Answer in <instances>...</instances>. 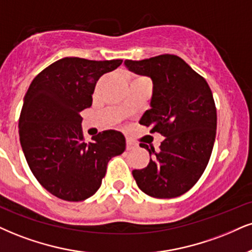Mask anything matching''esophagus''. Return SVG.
<instances>
[{
	"mask_svg": "<svg viewBox=\"0 0 252 252\" xmlns=\"http://www.w3.org/2000/svg\"><path fill=\"white\" fill-rule=\"evenodd\" d=\"M135 147H136L135 142H133V141H131V140H127V141H126V148H127V151L134 150Z\"/></svg>",
	"mask_w": 252,
	"mask_h": 252,
	"instance_id": "34e87169",
	"label": "esophagus"
}]
</instances>
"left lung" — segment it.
Instances as JSON below:
<instances>
[{"instance_id": "1", "label": "left lung", "mask_w": 252, "mask_h": 252, "mask_svg": "<svg viewBox=\"0 0 252 252\" xmlns=\"http://www.w3.org/2000/svg\"><path fill=\"white\" fill-rule=\"evenodd\" d=\"M125 65L132 72L151 77V110L145 112L140 124L164 136L159 151L140 144L152 159L147 167L133 170V178L152 197H178L198 181L212 155L217 126L212 90L175 55L127 60Z\"/></svg>"}]
</instances>
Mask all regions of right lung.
Segmentation results:
<instances>
[{
  "instance_id": "add662e5",
  "label": "right lung",
  "mask_w": 252,
  "mask_h": 252,
  "mask_svg": "<svg viewBox=\"0 0 252 252\" xmlns=\"http://www.w3.org/2000/svg\"><path fill=\"white\" fill-rule=\"evenodd\" d=\"M121 60L65 57L31 82L18 133L24 157L40 185L56 197L83 201L100 187L108 161L125 151V136L108 129L85 142L80 112L92 105L95 84Z\"/></svg>"
}]
</instances>
